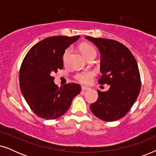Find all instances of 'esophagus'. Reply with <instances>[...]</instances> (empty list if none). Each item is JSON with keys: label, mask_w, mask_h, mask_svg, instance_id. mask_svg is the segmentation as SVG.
Returning a JSON list of instances; mask_svg holds the SVG:
<instances>
[{"label": "esophagus", "mask_w": 156, "mask_h": 156, "mask_svg": "<svg viewBox=\"0 0 156 156\" xmlns=\"http://www.w3.org/2000/svg\"><path fill=\"white\" fill-rule=\"evenodd\" d=\"M89 87H84V86L82 87V90L83 91H87V90H89Z\"/></svg>", "instance_id": "34e87169"}]
</instances>
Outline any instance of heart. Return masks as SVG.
I'll return each mask as SVG.
<instances>
[{
    "instance_id": "heart-1",
    "label": "heart",
    "mask_w": 156,
    "mask_h": 156,
    "mask_svg": "<svg viewBox=\"0 0 156 156\" xmlns=\"http://www.w3.org/2000/svg\"><path fill=\"white\" fill-rule=\"evenodd\" d=\"M80 50L87 59L90 57H96V55H97V51H96L95 48H94L93 45H91V44L88 43V42H84V43L81 44L80 46ZM70 52H71V49L70 48H68L65 50L62 57L64 63H66L67 62ZM93 76V72L84 71L79 72V73L76 74L75 75V79L78 82L82 83V84H87Z\"/></svg>"
}]
</instances>
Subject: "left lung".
<instances>
[{"label":"left lung","mask_w":156,"mask_h":156,"mask_svg":"<svg viewBox=\"0 0 156 156\" xmlns=\"http://www.w3.org/2000/svg\"><path fill=\"white\" fill-rule=\"evenodd\" d=\"M101 54L100 84L110 86L107 91H98V99L91 111L104 121H114L125 116L135 103L140 90L138 64L129 49L118 41L87 36Z\"/></svg>","instance_id":"8db88e82"}]
</instances>
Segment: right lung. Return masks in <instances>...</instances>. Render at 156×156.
Wrapping results in <instances>:
<instances>
[{
  "label": "right lung",
  "mask_w": 156,
  "mask_h": 156,
  "mask_svg": "<svg viewBox=\"0 0 156 156\" xmlns=\"http://www.w3.org/2000/svg\"><path fill=\"white\" fill-rule=\"evenodd\" d=\"M80 37H47L35 44L23 59L19 75L21 92L32 111L40 118L50 120L62 116L80 92V85L75 83L59 88L52 76L63 68L66 49Z\"/></svg>",
  "instance_id": "obj_1"
}]
</instances>
